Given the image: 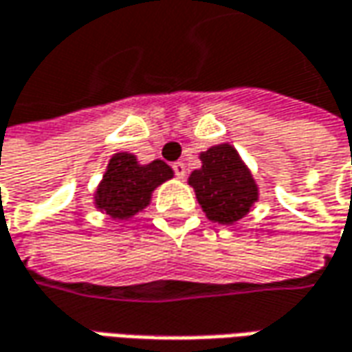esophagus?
Wrapping results in <instances>:
<instances>
[{"instance_id": "1", "label": "esophagus", "mask_w": 352, "mask_h": 352, "mask_svg": "<svg viewBox=\"0 0 352 352\" xmlns=\"http://www.w3.org/2000/svg\"><path fill=\"white\" fill-rule=\"evenodd\" d=\"M171 169H173V173H175V177H179V179H183V177L187 175V169H185V164H183V162H175V164L171 165Z\"/></svg>"}]
</instances>
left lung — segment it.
Wrapping results in <instances>:
<instances>
[{
  "label": "left lung",
  "mask_w": 352,
  "mask_h": 352,
  "mask_svg": "<svg viewBox=\"0 0 352 352\" xmlns=\"http://www.w3.org/2000/svg\"><path fill=\"white\" fill-rule=\"evenodd\" d=\"M200 160L202 169L192 171L188 183L195 188L202 210L212 222L234 224L257 200L253 177L228 144L214 146L202 153Z\"/></svg>",
  "instance_id": "left-lung-1"
}]
</instances>
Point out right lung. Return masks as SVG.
I'll return each mask as SVG.
<instances>
[{"label":"right lung","instance_id":"obj_1","mask_svg":"<svg viewBox=\"0 0 352 352\" xmlns=\"http://www.w3.org/2000/svg\"><path fill=\"white\" fill-rule=\"evenodd\" d=\"M171 175L173 171L169 165L160 160L138 165L134 155L116 153L109 162L103 183L97 188L95 202L111 218L128 222L148 206L153 188L171 179Z\"/></svg>","mask_w":352,"mask_h":352}]
</instances>
